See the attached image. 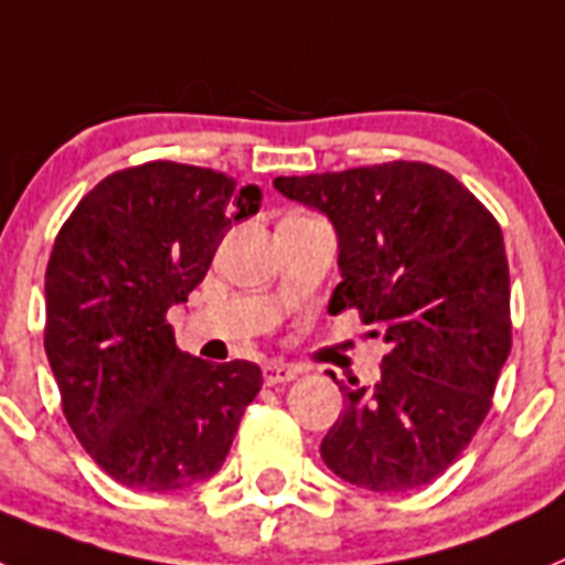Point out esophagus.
<instances>
[{
	"label": "esophagus",
	"instance_id": "obj_1",
	"mask_svg": "<svg viewBox=\"0 0 565 565\" xmlns=\"http://www.w3.org/2000/svg\"><path fill=\"white\" fill-rule=\"evenodd\" d=\"M298 376V367L284 362H269L264 364V382L267 385H284V382H292Z\"/></svg>",
	"mask_w": 565,
	"mask_h": 565
}]
</instances>
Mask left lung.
<instances>
[{
    "instance_id": "1",
    "label": "left lung",
    "mask_w": 565,
    "mask_h": 565,
    "mask_svg": "<svg viewBox=\"0 0 565 565\" xmlns=\"http://www.w3.org/2000/svg\"><path fill=\"white\" fill-rule=\"evenodd\" d=\"M273 186L333 224L341 284L327 310L355 307L391 344L376 387H348L330 373L344 411L321 439V459L379 494L428 486L468 448L511 353L500 224L428 163L393 160Z\"/></svg>"
}]
</instances>
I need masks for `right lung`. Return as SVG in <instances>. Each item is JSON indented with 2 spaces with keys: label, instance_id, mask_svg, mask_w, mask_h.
I'll use <instances>...</instances> for the list:
<instances>
[{
  "label": "right lung",
  "instance_id": "right-lung-1",
  "mask_svg": "<svg viewBox=\"0 0 565 565\" xmlns=\"http://www.w3.org/2000/svg\"><path fill=\"white\" fill-rule=\"evenodd\" d=\"M258 210L255 183L158 160L99 180L56 235L45 353L71 430L120 486L166 494L224 466L260 367L183 353L166 312Z\"/></svg>",
  "mask_w": 565,
  "mask_h": 565
}]
</instances>
